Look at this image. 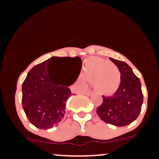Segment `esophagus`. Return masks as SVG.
<instances>
[{"instance_id": "34e87169", "label": "esophagus", "mask_w": 159, "mask_h": 159, "mask_svg": "<svg viewBox=\"0 0 159 159\" xmlns=\"http://www.w3.org/2000/svg\"><path fill=\"white\" fill-rule=\"evenodd\" d=\"M84 94L87 95V96H90V95L93 94L92 91H87V92H84Z\"/></svg>"}]
</instances>
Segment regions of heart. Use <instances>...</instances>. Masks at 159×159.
Listing matches in <instances>:
<instances>
[{"label": "heart", "instance_id": "heart-1", "mask_svg": "<svg viewBox=\"0 0 159 159\" xmlns=\"http://www.w3.org/2000/svg\"><path fill=\"white\" fill-rule=\"evenodd\" d=\"M86 81L93 82L98 93L110 96L116 93L121 84V72L114 63L94 57L86 60L84 64L79 82L86 86Z\"/></svg>", "mask_w": 159, "mask_h": 159}]
</instances>
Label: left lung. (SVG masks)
Listing matches in <instances>:
<instances>
[{
    "instance_id": "1",
    "label": "left lung",
    "mask_w": 159,
    "mask_h": 159,
    "mask_svg": "<svg viewBox=\"0 0 159 159\" xmlns=\"http://www.w3.org/2000/svg\"><path fill=\"white\" fill-rule=\"evenodd\" d=\"M109 59L121 72V84L112 96H102L103 102L96 111L106 123L125 126L134 121L140 114L143 99L141 84L126 63L111 57Z\"/></svg>"
}]
</instances>
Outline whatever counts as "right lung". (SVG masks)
<instances>
[{
  "label": "right lung",
  "instance_id": "add662e5",
  "mask_svg": "<svg viewBox=\"0 0 159 159\" xmlns=\"http://www.w3.org/2000/svg\"><path fill=\"white\" fill-rule=\"evenodd\" d=\"M62 58L70 63L76 78L67 86L56 85L50 78V62ZM82 66L81 59L75 57H53L29 71L22 84V106L29 121L40 129H48L58 125L66 114V105L72 96L68 86L77 80Z\"/></svg>",
  "mask_w": 159,
  "mask_h": 159
}]
</instances>
